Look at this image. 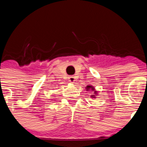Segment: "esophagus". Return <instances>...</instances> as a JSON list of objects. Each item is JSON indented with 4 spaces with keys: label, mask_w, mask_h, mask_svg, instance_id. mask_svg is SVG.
Wrapping results in <instances>:
<instances>
[{
    "label": "esophagus",
    "mask_w": 147,
    "mask_h": 147,
    "mask_svg": "<svg viewBox=\"0 0 147 147\" xmlns=\"http://www.w3.org/2000/svg\"><path fill=\"white\" fill-rule=\"evenodd\" d=\"M68 80H69V82L71 83H74L75 82V77L74 76H71L68 77Z\"/></svg>",
    "instance_id": "esophagus-1"
}]
</instances>
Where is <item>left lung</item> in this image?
I'll use <instances>...</instances> for the list:
<instances>
[{
  "mask_svg": "<svg viewBox=\"0 0 147 147\" xmlns=\"http://www.w3.org/2000/svg\"><path fill=\"white\" fill-rule=\"evenodd\" d=\"M85 90H88V91H93V95H91V96H90V97H91L92 98H96V96H97V94H98V93H97L96 90H95L94 87L92 86V85H88V86L85 88Z\"/></svg>",
  "mask_w": 147,
  "mask_h": 147,
  "instance_id": "1",
  "label": "left lung"
}]
</instances>
